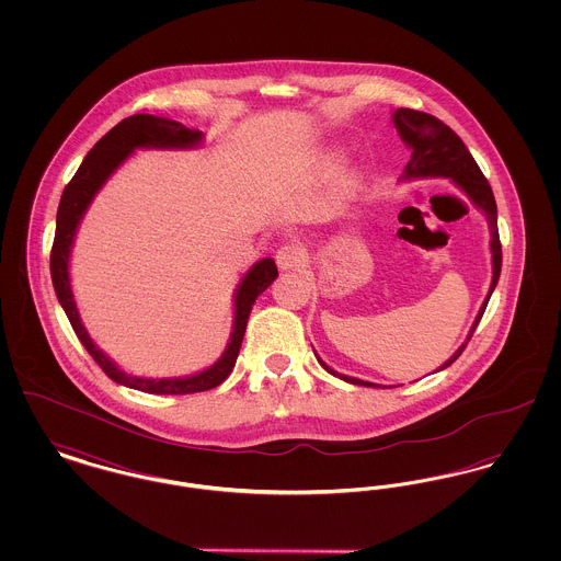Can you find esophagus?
<instances>
[{
	"mask_svg": "<svg viewBox=\"0 0 561 561\" xmlns=\"http://www.w3.org/2000/svg\"><path fill=\"white\" fill-rule=\"evenodd\" d=\"M275 261H277V265L279 268H296L300 267L302 263H305V248L302 245H298V243H294V241H288V243H284L277 252H275Z\"/></svg>",
	"mask_w": 561,
	"mask_h": 561,
	"instance_id": "obj_1",
	"label": "esophagus"
}]
</instances>
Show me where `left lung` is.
<instances>
[{
    "label": "left lung",
    "mask_w": 561,
    "mask_h": 561,
    "mask_svg": "<svg viewBox=\"0 0 561 561\" xmlns=\"http://www.w3.org/2000/svg\"><path fill=\"white\" fill-rule=\"evenodd\" d=\"M393 124L398 128L403 142L412 149V158L405 163V176H446L453 179L458 187L462 188L476 206H480L481 210L488 216L490 222V236H492V286L490 293L485 296L483 305H481L480 313L476 318V323L467 336V341L462 343V347L454 353L453 357L439 368H448L454 364L460 353L467 347V343L471 341L481 316L488 307V300L494 293L499 277H501V267H503V250H501V238H499V220H496V202H494V193L488 183V179L483 176V172L478 165V161L473 160V156L469 153V149L465 147V142L460 140V136L454 133L450 126H446L442 119H437L435 115H428L423 111H414V108L401 107L393 113ZM321 366L334 376L347 380L351 385H362V387H378L374 382H366L359 378H351L345 374L334 373L330 370L321 359H318Z\"/></svg>",
    "instance_id": "obj_1"
}]
</instances>
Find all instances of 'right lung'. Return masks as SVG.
<instances>
[{
  "label": "right lung",
  "mask_w": 561,
  "mask_h": 561,
  "mask_svg": "<svg viewBox=\"0 0 561 561\" xmlns=\"http://www.w3.org/2000/svg\"><path fill=\"white\" fill-rule=\"evenodd\" d=\"M202 140L199 130H191L181 122L156 117L149 113H134L130 117L122 119L115 128H111L81 161L76 176L62 191L58 213H56V233H54L53 252H50V273H53L54 293L58 302L62 305L67 318L71 321L81 345L92 355V359L101 366L111 380L126 385L130 389H138L145 393L156 396H187L199 393L218 387L236 366L240 353L243 332L248 325V318L256 298L267 290L271 282L277 277V267L273 259H263L245 273L241 279L240 288L236 294V323L233 334L227 345L222 357L204 373L187 376V378H136L122 373L107 355L92 343L85 328L81 325L80 313L71 294L69 284V254L76 238V229L80 225L81 216L90 206L94 193L103 187V183L113 174V170L126 160L134 149L138 147H163V149H183L193 147Z\"/></svg>",
  "instance_id": "obj_1"
}]
</instances>
